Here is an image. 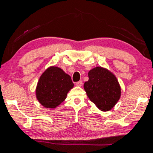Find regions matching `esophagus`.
<instances>
[{
	"mask_svg": "<svg viewBox=\"0 0 153 153\" xmlns=\"http://www.w3.org/2000/svg\"><path fill=\"white\" fill-rule=\"evenodd\" d=\"M76 86H82V81L77 82L76 83Z\"/></svg>",
	"mask_w": 153,
	"mask_h": 153,
	"instance_id": "1",
	"label": "esophagus"
}]
</instances>
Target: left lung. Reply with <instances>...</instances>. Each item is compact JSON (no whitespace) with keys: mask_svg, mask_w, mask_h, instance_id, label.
Returning <instances> with one entry per match:
<instances>
[{"mask_svg":"<svg viewBox=\"0 0 153 153\" xmlns=\"http://www.w3.org/2000/svg\"><path fill=\"white\" fill-rule=\"evenodd\" d=\"M84 88L90 100L102 111L111 110L120 100L121 87L115 75L101 67L88 72Z\"/></svg>","mask_w":153,"mask_h":153,"instance_id":"obj_1","label":"left lung"}]
</instances>
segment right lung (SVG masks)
<instances>
[{
	"mask_svg": "<svg viewBox=\"0 0 153 153\" xmlns=\"http://www.w3.org/2000/svg\"><path fill=\"white\" fill-rule=\"evenodd\" d=\"M74 84L71 77L58 67L52 66L41 75L36 88V98L45 108H54L63 102Z\"/></svg>",
	"mask_w": 153,
	"mask_h": 153,
	"instance_id": "right-lung-1",
	"label": "right lung"
}]
</instances>
